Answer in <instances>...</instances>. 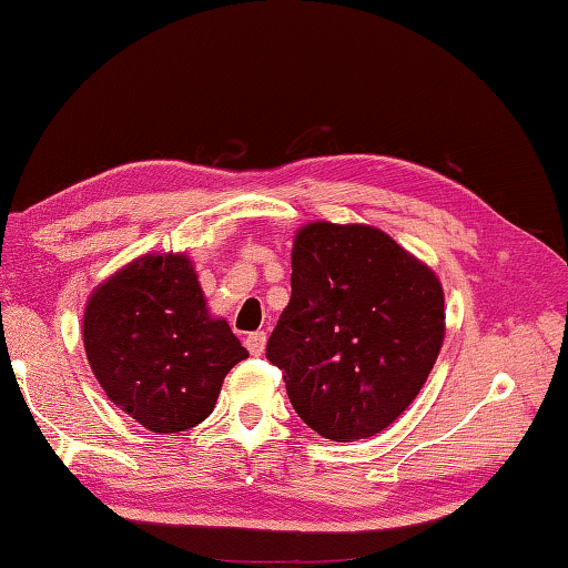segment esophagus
Instances as JSON below:
<instances>
[{"label":"esophagus","mask_w":568,"mask_h":568,"mask_svg":"<svg viewBox=\"0 0 568 568\" xmlns=\"http://www.w3.org/2000/svg\"><path fill=\"white\" fill-rule=\"evenodd\" d=\"M265 341H267V335L263 333V331H257V333H250L247 338H245V348L253 353V355H261L263 351H265Z\"/></svg>","instance_id":"esophagus-1"}]
</instances>
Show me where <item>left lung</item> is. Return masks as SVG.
Returning <instances> with one entry per match:
<instances>
[{"instance_id":"obj_1","label":"left lung","mask_w":568,"mask_h":568,"mask_svg":"<svg viewBox=\"0 0 568 568\" xmlns=\"http://www.w3.org/2000/svg\"><path fill=\"white\" fill-rule=\"evenodd\" d=\"M291 303L267 338L315 434H381L426 383L446 333L436 273L371 225L311 223L293 243Z\"/></svg>"}]
</instances>
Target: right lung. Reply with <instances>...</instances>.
<instances>
[{"mask_svg":"<svg viewBox=\"0 0 568 568\" xmlns=\"http://www.w3.org/2000/svg\"><path fill=\"white\" fill-rule=\"evenodd\" d=\"M84 351L108 398L152 434H178L215 408L247 351L210 318L187 255H142L90 295Z\"/></svg>","mask_w":568,"mask_h":568,"instance_id":"obj_1","label":"right lung"}]
</instances>
